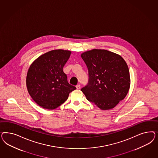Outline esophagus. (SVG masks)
I'll list each match as a JSON object with an SVG mask.
<instances>
[{
  "mask_svg": "<svg viewBox=\"0 0 158 158\" xmlns=\"http://www.w3.org/2000/svg\"><path fill=\"white\" fill-rule=\"evenodd\" d=\"M76 87H77V89H79L81 88V85H77L76 86Z\"/></svg>",
  "mask_w": 158,
  "mask_h": 158,
  "instance_id": "obj_1",
  "label": "esophagus"
}]
</instances>
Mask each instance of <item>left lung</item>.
Instances as JSON below:
<instances>
[{"label":"left lung","mask_w":158,"mask_h":158,"mask_svg":"<svg viewBox=\"0 0 158 158\" xmlns=\"http://www.w3.org/2000/svg\"><path fill=\"white\" fill-rule=\"evenodd\" d=\"M89 72V83L81 91L87 100L102 110L112 109L127 94L130 86L129 68L120 55L104 49L81 54Z\"/></svg>","instance_id":"8db88e82"}]
</instances>
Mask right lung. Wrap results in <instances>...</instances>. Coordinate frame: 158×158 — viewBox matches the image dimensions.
I'll return each mask as SVG.
<instances>
[{
  "mask_svg": "<svg viewBox=\"0 0 158 158\" xmlns=\"http://www.w3.org/2000/svg\"><path fill=\"white\" fill-rule=\"evenodd\" d=\"M66 50H53L44 53L31 64L26 77L29 95L40 106L54 110L61 105L77 88L67 81L63 67L71 56Z\"/></svg>",
  "mask_w": 158,
  "mask_h": 158,
  "instance_id": "add662e5",
  "label": "right lung"
}]
</instances>
